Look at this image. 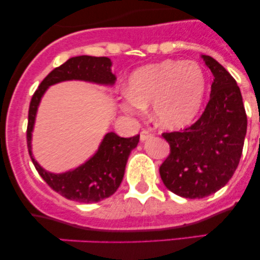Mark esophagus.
Instances as JSON below:
<instances>
[{"instance_id":"esophagus-1","label":"esophagus","mask_w":260,"mask_h":260,"mask_svg":"<svg viewBox=\"0 0 260 260\" xmlns=\"http://www.w3.org/2000/svg\"><path fill=\"white\" fill-rule=\"evenodd\" d=\"M151 137H153V133H151L150 131L144 129V131H142V132H140V140H142V142H144V140L151 138Z\"/></svg>"}]
</instances>
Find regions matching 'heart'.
<instances>
[{
  "instance_id": "obj_1",
  "label": "heart",
  "mask_w": 260,
  "mask_h": 260,
  "mask_svg": "<svg viewBox=\"0 0 260 260\" xmlns=\"http://www.w3.org/2000/svg\"><path fill=\"white\" fill-rule=\"evenodd\" d=\"M205 77L201 66L192 61H164L144 66L128 80V94L120 106L127 115H142L153 106V117L168 129H177L192 122L201 109Z\"/></svg>"
}]
</instances>
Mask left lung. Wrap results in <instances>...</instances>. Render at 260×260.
Segmentation results:
<instances>
[{"instance_id":"8db88e82","label":"left lung","mask_w":260,"mask_h":260,"mask_svg":"<svg viewBox=\"0 0 260 260\" xmlns=\"http://www.w3.org/2000/svg\"><path fill=\"white\" fill-rule=\"evenodd\" d=\"M214 76L210 99L199 120L181 132L162 133L170 154L160 166L168 189L183 198H204L222 188L240 162L247 115L234 77L210 56H202Z\"/></svg>"}]
</instances>
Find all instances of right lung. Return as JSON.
I'll return each instance as SVG.
<instances>
[{"label":"right lung","instance_id":"obj_1","mask_svg":"<svg viewBox=\"0 0 260 260\" xmlns=\"http://www.w3.org/2000/svg\"><path fill=\"white\" fill-rule=\"evenodd\" d=\"M111 59L107 57L77 56L70 58L45 77L31 98L26 128L29 155L43 180L55 192L70 201L96 203L112 196L123 180L128 156L138 145L139 134L131 138H122L113 132L107 133L96 153L83 165L63 174H52L41 168L31 154V132L38 106L50 85L64 80H85L96 84L113 85L116 77L111 72Z\"/></svg>","mask_w":260,"mask_h":260}]
</instances>
